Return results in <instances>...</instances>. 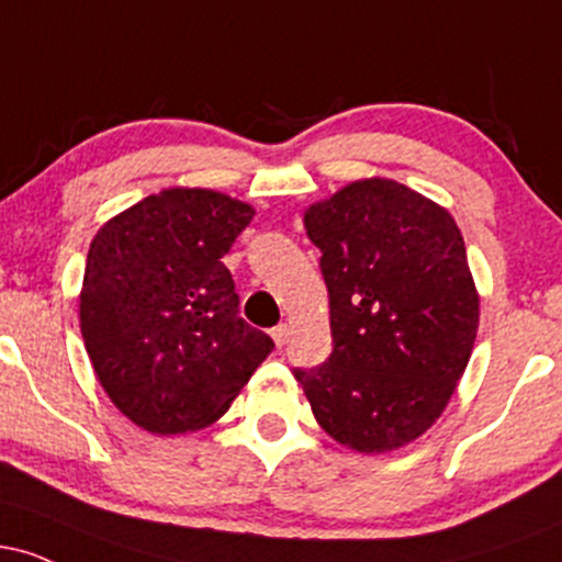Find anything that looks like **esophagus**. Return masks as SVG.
<instances>
[{
    "label": "esophagus",
    "mask_w": 562,
    "mask_h": 562,
    "mask_svg": "<svg viewBox=\"0 0 562 562\" xmlns=\"http://www.w3.org/2000/svg\"><path fill=\"white\" fill-rule=\"evenodd\" d=\"M272 338H274V344L282 348V346L288 344V338H290V327L288 325H277L274 330H272Z\"/></svg>",
    "instance_id": "1"
}]
</instances>
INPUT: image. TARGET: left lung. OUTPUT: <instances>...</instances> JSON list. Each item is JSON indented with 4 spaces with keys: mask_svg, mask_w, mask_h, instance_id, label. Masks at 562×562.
Listing matches in <instances>:
<instances>
[{
    "mask_svg": "<svg viewBox=\"0 0 562 562\" xmlns=\"http://www.w3.org/2000/svg\"><path fill=\"white\" fill-rule=\"evenodd\" d=\"M322 250L333 353L295 380L327 436L362 454L420 438L473 353L481 295L443 205L402 182L357 179L303 211Z\"/></svg>",
    "mask_w": 562,
    "mask_h": 562,
    "instance_id": "8db88e82",
    "label": "left lung"
}]
</instances>
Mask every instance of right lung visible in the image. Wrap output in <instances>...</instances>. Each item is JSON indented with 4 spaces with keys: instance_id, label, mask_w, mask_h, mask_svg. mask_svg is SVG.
<instances>
[{
    "instance_id": "add662e5",
    "label": "right lung",
    "mask_w": 562,
    "mask_h": 562,
    "mask_svg": "<svg viewBox=\"0 0 562 562\" xmlns=\"http://www.w3.org/2000/svg\"><path fill=\"white\" fill-rule=\"evenodd\" d=\"M254 205L169 187L97 229L79 293L89 362L115 409L156 436L216 423L274 344L237 317L222 263Z\"/></svg>"
}]
</instances>
